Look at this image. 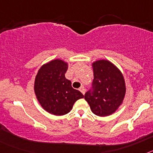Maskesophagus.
I'll use <instances>...</instances> for the list:
<instances>
[{"instance_id": "1", "label": "esophagus", "mask_w": 153, "mask_h": 153, "mask_svg": "<svg viewBox=\"0 0 153 153\" xmlns=\"http://www.w3.org/2000/svg\"><path fill=\"white\" fill-rule=\"evenodd\" d=\"M79 91H80L81 93H83V94H84V93H85V88H84V86H81L80 88H79Z\"/></svg>"}]
</instances>
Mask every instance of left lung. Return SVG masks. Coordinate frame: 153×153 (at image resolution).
Listing matches in <instances>:
<instances>
[{"label": "left lung", "mask_w": 153, "mask_h": 153, "mask_svg": "<svg viewBox=\"0 0 153 153\" xmlns=\"http://www.w3.org/2000/svg\"><path fill=\"white\" fill-rule=\"evenodd\" d=\"M92 87L84 95L92 112L99 117L114 113L123 100L126 93L123 74L114 64L102 60L93 63Z\"/></svg>", "instance_id": "8db88e82"}]
</instances>
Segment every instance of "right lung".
Returning <instances> with one entry per match:
<instances>
[{
	"instance_id": "1",
	"label": "right lung",
	"mask_w": 153,
	"mask_h": 153,
	"mask_svg": "<svg viewBox=\"0 0 153 153\" xmlns=\"http://www.w3.org/2000/svg\"><path fill=\"white\" fill-rule=\"evenodd\" d=\"M67 63L53 60L42 66L36 76L34 91L41 106L46 111L56 116L67 114L74 102L84 96L71 86L66 79Z\"/></svg>"
}]
</instances>
